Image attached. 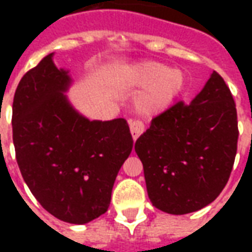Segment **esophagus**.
Returning <instances> with one entry per match:
<instances>
[{
	"instance_id": "1",
	"label": "esophagus",
	"mask_w": 252,
	"mask_h": 252,
	"mask_svg": "<svg viewBox=\"0 0 252 252\" xmlns=\"http://www.w3.org/2000/svg\"><path fill=\"white\" fill-rule=\"evenodd\" d=\"M129 129H131V135L133 140H136L137 137L144 132V126L140 121H129Z\"/></svg>"
}]
</instances>
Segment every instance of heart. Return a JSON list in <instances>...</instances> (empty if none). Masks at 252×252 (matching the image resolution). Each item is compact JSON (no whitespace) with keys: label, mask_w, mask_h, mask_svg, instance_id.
<instances>
[{"label":"heart","mask_w":252,"mask_h":252,"mask_svg":"<svg viewBox=\"0 0 252 252\" xmlns=\"http://www.w3.org/2000/svg\"><path fill=\"white\" fill-rule=\"evenodd\" d=\"M123 75L137 86H148L137 99V108L144 116L170 109L188 88L185 72L160 62L137 63L124 68Z\"/></svg>","instance_id":"obj_1"}]
</instances>
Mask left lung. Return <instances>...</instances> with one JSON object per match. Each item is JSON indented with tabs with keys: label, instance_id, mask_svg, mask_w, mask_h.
<instances>
[{
	"label": "left lung",
	"instance_id": "1",
	"mask_svg": "<svg viewBox=\"0 0 252 252\" xmlns=\"http://www.w3.org/2000/svg\"><path fill=\"white\" fill-rule=\"evenodd\" d=\"M238 136L232 94L213 71L190 104L157 116L135 143L153 205L186 215L213 202L232 171Z\"/></svg>",
	"mask_w": 252,
	"mask_h": 252
}]
</instances>
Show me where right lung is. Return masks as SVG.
I'll list each match as a JSON object with an SVG mask.
<instances>
[{
	"label": "right lung",
	"mask_w": 252,
	"mask_h": 252,
	"mask_svg": "<svg viewBox=\"0 0 252 252\" xmlns=\"http://www.w3.org/2000/svg\"><path fill=\"white\" fill-rule=\"evenodd\" d=\"M54 52L21 78L13 98V144L25 184L62 221L104 215L116 177L133 147L124 119L90 121L67 98L72 78Z\"/></svg>",
	"instance_id": "right-lung-1"
}]
</instances>
